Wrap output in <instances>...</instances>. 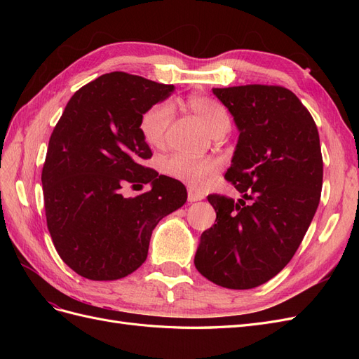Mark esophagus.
Wrapping results in <instances>:
<instances>
[{
    "label": "esophagus",
    "mask_w": 359,
    "mask_h": 359,
    "mask_svg": "<svg viewBox=\"0 0 359 359\" xmlns=\"http://www.w3.org/2000/svg\"><path fill=\"white\" fill-rule=\"evenodd\" d=\"M201 199H203V196L202 194H198L196 191L194 190H189V196H187V201L191 203V202H198V201H201Z\"/></svg>",
    "instance_id": "34e87169"
}]
</instances>
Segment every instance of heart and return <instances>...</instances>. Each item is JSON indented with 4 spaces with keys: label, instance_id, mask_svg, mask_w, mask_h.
<instances>
[{
    "label": "heart",
    "instance_id": "obj_1",
    "mask_svg": "<svg viewBox=\"0 0 359 359\" xmlns=\"http://www.w3.org/2000/svg\"><path fill=\"white\" fill-rule=\"evenodd\" d=\"M189 109L199 118L205 128L214 136L220 132H227L231 127V118L224 106L217 100L203 95H191L187 100ZM172 107L163 102L151 106L140 116L139 130L147 145L151 148L163 147L166 140L168 128L172 121ZM217 169V163L211 158H194L186 154H172L161 163V170L168 177L187 184L191 189H202L208 178Z\"/></svg>",
    "mask_w": 359,
    "mask_h": 359
}]
</instances>
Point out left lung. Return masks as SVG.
I'll return each instance as SVG.
<instances>
[{
  "instance_id": "8db88e82",
  "label": "left lung",
  "mask_w": 359,
  "mask_h": 359,
  "mask_svg": "<svg viewBox=\"0 0 359 359\" xmlns=\"http://www.w3.org/2000/svg\"><path fill=\"white\" fill-rule=\"evenodd\" d=\"M240 132L226 172L241 193L210 194L215 224L201 235L194 266L227 289H253L283 269L318 210L319 133L298 97L277 85L212 88Z\"/></svg>"
}]
</instances>
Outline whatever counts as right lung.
Segmentation results:
<instances>
[{"mask_svg": "<svg viewBox=\"0 0 359 359\" xmlns=\"http://www.w3.org/2000/svg\"><path fill=\"white\" fill-rule=\"evenodd\" d=\"M173 90L123 72L102 74L73 94L53 128L41 170L48 229L60 257L85 278L132 274L157 223L187 201L180 181L140 165L153 156L140 116ZM148 182L144 195L121 194Z\"/></svg>", "mask_w": 359, "mask_h": 359, "instance_id": "1", "label": "right lung"}]
</instances>
